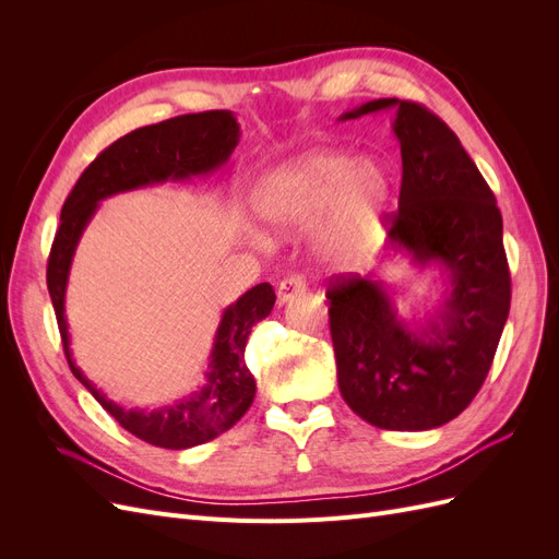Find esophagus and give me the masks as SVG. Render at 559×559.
I'll return each instance as SVG.
<instances>
[{
	"label": "esophagus",
	"instance_id": "esophagus-1",
	"mask_svg": "<svg viewBox=\"0 0 559 559\" xmlns=\"http://www.w3.org/2000/svg\"><path fill=\"white\" fill-rule=\"evenodd\" d=\"M306 280H302L300 275H289L284 277L277 286V302L280 306H286V302H292L296 296H302L306 294Z\"/></svg>",
	"mask_w": 559,
	"mask_h": 559
}]
</instances>
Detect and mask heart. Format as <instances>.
Masks as SVG:
<instances>
[{
    "mask_svg": "<svg viewBox=\"0 0 559 559\" xmlns=\"http://www.w3.org/2000/svg\"><path fill=\"white\" fill-rule=\"evenodd\" d=\"M392 179L378 160L345 151H310L265 175L253 191V210L275 233L314 225V251L341 267L361 265L384 240Z\"/></svg>",
    "mask_w": 559,
    "mask_h": 559,
    "instance_id": "heart-1",
    "label": "heart"
}]
</instances>
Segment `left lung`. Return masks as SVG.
Returning a JSON list of instances; mask_svg holds the SVG:
<instances>
[{
	"label": "left lung",
	"instance_id": "1",
	"mask_svg": "<svg viewBox=\"0 0 559 559\" xmlns=\"http://www.w3.org/2000/svg\"><path fill=\"white\" fill-rule=\"evenodd\" d=\"M384 109L396 111L403 163L389 247L419 267L438 265L448 286L425 324H408L378 273L337 277L326 292L329 321L349 408L378 429L427 431L460 415L483 386L509 319L511 273L495 193L441 118L382 97L341 121Z\"/></svg>",
	"mask_w": 559,
	"mask_h": 559
}]
</instances>
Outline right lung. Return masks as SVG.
Here are the masks:
<instances>
[{"instance_id": "add662e5", "label": "right lung", "mask_w": 559, "mask_h": 559, "mask_svg": "<svg viewBox=\"0 0 559 559\" xmlns=\"http://www.w3.org/2000/svg\"><path fill=\"white\" fill-rule=\"evenodd\" d=\"M240 142V123L233 111L216 109L186 114L156 126L128 132L99 154L79 177L60 212V228L48 257V294L53 300L62 335L64 357L74 378L88 389L95 401L132 436L142 441L186 450L212 441L238 421L257 396V382L245 364V347L251 326L265 319L275 306V292L267 282L257 284L228 306L218 321L205 386L158 411H128L107 399L81 373L72 359L70 329L64 317V294L74 251L83 230L91 224L105 198L163 181H186L207 177L228 163Z\"/></svg>"}]
</instances>
